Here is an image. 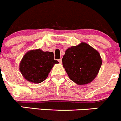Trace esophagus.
Wrapping results in <instances>:
<instances>
[{
	"label": "esophagus",
	"mask_w": 121,
	"mask_h": 121,
	"mask_svg": "<svg viewBox=\"0 0 121 121\" xmlns=\"http://www.w3.org/2000/svg\"><path fill=\"white\" fill-rule=\"evenodd\" d=\"M59 62L60 63V64H62V59H59L58 60Z\"/></svg>",
	"instance_id": "obj_1"
}]
</instances>
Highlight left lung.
Listing matches in <instances>:
<instances>
[{"label": "left lung", "instance_id": "obj_1", "mask_svg": "<svg viewBox=\"0 0 121 121\" xmlns=\"http://www.w3.org/2000/svg\"><path fill=\"white\" fill-rule=\"evenodd\" d=\"M102 60L98 52L86 43L68 48L62 58L69 78L77 84L90 83L98 73Z\"/></svg>", "mask_w": 121, "mask_h": 121}]
</instances>
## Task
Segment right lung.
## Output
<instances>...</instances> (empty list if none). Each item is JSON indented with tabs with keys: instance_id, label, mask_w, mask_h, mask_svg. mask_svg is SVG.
I'll use <instances>...</instances> for the list:
<instances>
[{
	"instance_id": "1",
	"label": "right lung",
	"mask_w": 121,
	"mask_h": 121,
	"mask_svg": "<svg viewBox=\"0 0 121 121\" xmlns=\"http://www.w3.org/2000/svg\"><path fill=\"white\" fill-rule=\"evenodd\" d=\"M58 63L54 59L53 52L37 49L31 50L24 55L19 69L23 77L28 81L40 83L46 79L53 65Z\"/></svg>"
}]
</instances>
